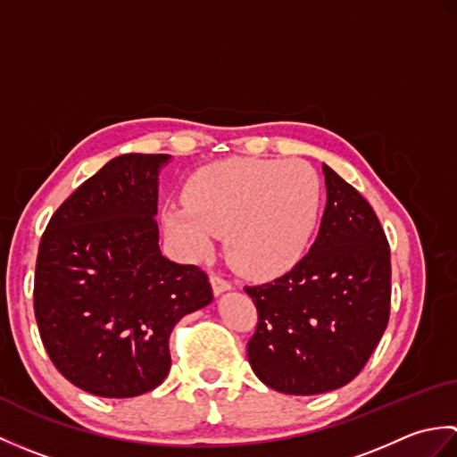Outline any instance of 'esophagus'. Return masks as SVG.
<instances>
[{
  "instance_id": "34e87169",
  "label": "esophagus",
  "mask_w": 457,
  "mask_h": 457,
  "mask_svg": "<svg viewBox=\"0 0 457 457\" xmlns=\"http://www.w3.org/2000/svg\"><path fill=\"white\" fill-rule=\"evenodd\" d=\"M210 283H212L213 295H216V296H220V295H223V293H228V290H231V285L228 283L226 278L220 277V275H212V277H210Z\"/></svg>"
}]
</instances>
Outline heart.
Listing matches in <instances>:
<instances>
[{"mask_svg":"<svg viewBox=\"0 0 457 457\" xmlns=\"http://www.w3.org/2000/svg\"><path fill=\"white\" fill-rule=\"evenodd\" d=\"M322 182L303 161L231 159L198 170L187 202L162 208V228L187 259L206 257L226 234V253L244 275L265 278L304 257L318 226Z\"/></svg>","mask_w":457,"mask_h":457,"instance_id":"1","label":"heart"}]
</instances>
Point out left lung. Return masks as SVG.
I'll list each match as a JSON object with an SVG mask.
<instances>
[{
	"label": "left lung",
	"mask_w": 457,
	"mask_h": 457,
	"mask_svg": "<svg viewBox=\"0 0 457 457\" xmlns=\"http://www.w3.org/2000/svg\"><path fill=\"white\" fill-rule=\"evenodd\" d=\"M320 231L273 283L245 287L259 312L247 344L253 373L285 395L339 389L361 371L391 306V251L373 208L328 164Z\"/></svg>",
	"instance_id": "8db88e82"
}]
</instances>
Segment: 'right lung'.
I'll return each instance as SVG.
<instances>
[{"label":"right lung","instance_id":"obj_1","mask_svg":"<svg viewBox=\"0 0 457 457\" xmlns=\"http://www.w3.org/2000/svg\"><path fill=\"white\" fill-rule=\"evenodd\" d=\"M170 159L128 153L105 162L54 212L38 245V334L58 371L96 396L159 386L172 328L213 300L206 273L161 253L154 216Z\"/></svg>","mask_w":457,"mask_h":457}]
</instances>
